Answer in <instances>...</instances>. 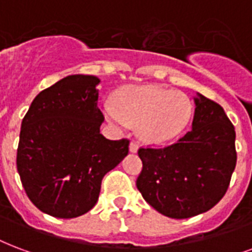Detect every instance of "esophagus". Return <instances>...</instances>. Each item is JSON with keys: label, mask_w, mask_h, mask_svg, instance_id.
<instances>
[{"label": "esophagus", "mask_w": 252, "mask_h": 252, "mask_svg": "<svg viewBox=\"0 0 252 252\" xmlns=\"http://www.w3.org/2000/svg\"><path fill=\"white\" fill-rule=\"evenodd\" d=\"M130 151H131V153H137L138 151V149H139V146H138V143L135 141H131L130 142Z\"/></svg>", "instance_id": "34e87169"}]
</instances>
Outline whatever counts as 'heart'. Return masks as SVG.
I'll return each mask as SVG.
<instances>
[{"label": "heart", "instance_id": "heart-1", "mask_svg": "<svg viewBox=\"0 0 252 252\" xmlns=\"http://www.w3.org/2000/svg\"><path fill=\"white\" fill-rule=\"evenodd\" d=\"M105 114L118 126L138 127L145 141L163 143L186 128L192 103L186 94L155 85L127 86L117 94L115 105L106 106Z\"/></svg>", "mask_w": 252, "mask_h": 252}]
</instances>
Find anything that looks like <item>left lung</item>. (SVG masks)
<instances>
[{"label":"left lung","instance_id":"left-lung-1","mask_svg":"<svg viewBox=\"0 0 252 252\" xmlns=\"http://www.w3.org/2000/svg\"><path fill=\"white\" fill-rule=\"evenodd\" d=\"M137 187L147 203L174 219L206 213L226 194L236 164L235 128L223 107L195 98L192 128L164 147H141Z\"/></svg>","mask_w":252,"mask_h":252}]
</instances>
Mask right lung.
I'll list each match as a JSON object with an SVG mask.
<instances>
[{"instance_id":"add662e5","label":"right lung","mask_w":252,"mask_h":252,"mask_svg":"<svg viewBox=\"0 0 252 252\" xmlns=\"http://www.w3.org/2000/svg\"><path fill=\"white\" fill-rule=\"evenodd\" d=\"M99 79L69 75L39 93L22 119L17 149L21 182L37 209L56 218L95 206L106 173L128 153V139H106L97 106Z\"/></svg>"}]
</instances>
